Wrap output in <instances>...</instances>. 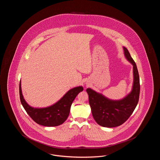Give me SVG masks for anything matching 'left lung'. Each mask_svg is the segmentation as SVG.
Instances as JSON below:
<instances>
[{
	"mask_svg": "<svg viewBox=\"0 0 160 160\" xmlns=\"http://www.w3.org/2000/svg\"><path fill=\"white\" fill-rule=\"evenodd\" d=\"M123 51L125 58L133 66L134 80L131 92L123 99L112 100L92 89H86L92 116L96 122L104 127L121 125L133 113L138 102L140 86L137 66L127 48L123 47Z\"/></svg>",
	"mask_w": 160,
	"mask_h": 160,
	"instance_id": "8db88e82",
	"label": "left lung"
}]
</instances>
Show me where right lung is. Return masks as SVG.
Returning <instances> with one entry per match:
<instances>
[{
	"instance_id": "obj_1",
	"label": "right lung",
	"mask_w": 160,
	"mask_h": 160,
	"mask_svg": "<svg viewBox=\"0 0 160 160\" xmlns=\"http://www.w3.org/2000/svg\"><path fill=\"white\" fill-rule=\"evenodd\" d=\"M83 90L82 86L74 88L53 105L45 108H34L30 106L23 98L21 81L19 86L20 98L24 110L35 122L45 127H56L65 122L68 117L73 101Z\"/></svg>"
}]
</instances>
